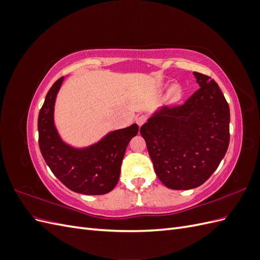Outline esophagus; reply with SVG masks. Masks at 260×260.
<instances>
[{"instance_id": "34e87169", "label": "esophagus", "mask_w": 260, "mask_h": 260, "mask_svg": "<svg viewBox=\"0 0 260 260\" xmlns=\"http://www.w3.org/2000/svg\"><path fill=\"white\" fill-rule=\"evenodd\" d=\"M146 120H147V118H146V116H144V115H142V116H138V117L136 118V122L138 123L139 127H141V125H142L143 123H145V122H146Z\"/></svg>"}]
</instances>
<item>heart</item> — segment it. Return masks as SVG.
Masks as SVG:
<instances>
[{
    "label": "heart",
    "mask_w": 260,
    "mask_h": 260,
    "mask_svg": "<svg viewBox=\"0 0 260 260\" xmlns=\"http://www.w3.org/2000/svg\"><path fill=\"white\" fill-rule=\"evenodd\" d=\"M181 95V90L179 86H172L169 91V99L171 101H177Z\"/></svg>",
    "instance_id": "heart-1"
}]
</instances>
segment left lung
<instances>
[{
	"label": "left lung",
	"instance_id": "obj_1",
	"mask_svg": "<svg viewBox=\"0 0 260 260\" xmlns=\"http://www.w3.org/2000/svg\"><path fill=\"white\" fill-rule=\"evenodd\" d=\"M201 88L182 105L162 107L140 129L157 177L172 190L202 185L230 142V108L210 77L194 73Z\"/></svg>",
	"mask_w": 260,
	"mask_h": 260
}]
</instances>
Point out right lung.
<instances>
[{
	"label": "right lung",
	"instance_id": "right-lung-1",
	"mask_svg": "<svg viewBox=\"0 0 260 260\" xmlns=\"http://www.w3.org/2000/svg\"><path fill=\"white\" fill-rule=\"evenodd\" d=\"M64 77L45 96L38 118L39 146L45 162L69 190L85 195L111 192L120 176V167L130 140L138 135L137 123L109 132L100 142L75 148L62 142L54 124V105Z\"/></svg>",
	"mask_w": 260,
	"mask_h": 260
}]
</instances>
